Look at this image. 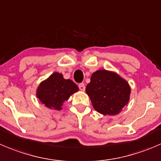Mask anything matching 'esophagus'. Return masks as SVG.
Listing matches in <instances>:
<instances>
[{
  "mask_svg": "<svg viewBox=\"0 0 161 161\" xmlns=\"http://www.w3.org/2000/svg\"><path fill=\"white\" fill-rule=\"evenodd\" d=\"M79 90H82V91H84V90H85V89H86L85 84H84V83H79Z\"/></svg>",
  "mask_w": 161,
  "mask_h": 161,
  "instance_id": "esophagus-1",
  "label": "esophagus"
}]
</instances>
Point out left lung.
Listing matches in <instances>:
<instances>
[{"label": "left lung", "mask_w": 161, "mask_h": 161, "mask_svg": "<svg viewBox=\"0 0 161 161\" xmlns=\"http://www.w3.org/2000/svg\"><path fill=\"white\" fill-rule=\"evenodd\" d=\"M86 92L97 112L113 115L127 104L130 88L127 81L115 73L99 70L93 73Z\"/></svg>", "instance_id": "8db88e82"}]
</instances>
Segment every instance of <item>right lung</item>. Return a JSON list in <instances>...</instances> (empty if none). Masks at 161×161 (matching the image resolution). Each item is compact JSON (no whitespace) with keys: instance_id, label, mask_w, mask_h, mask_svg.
I'll list each match as a JSON object with an SVG mask.
<instances>
[{"instance_id":"right-lung-1","label":"right lung","mask_w":161,"mask_h":161,"mask_svg":"<svg viewBox=\"0 0 161 161\" xmlns=\"http://www.w3.org/2000/svg\"><path fill=\"white\" fill-rule=\"evenodd\" d=\"M78 90L79 87L74 82L64 79L62 74L56 72L40 84L37 90V97L46 107L60 110L64 101Z\"/></svg>"}]
</instances>
